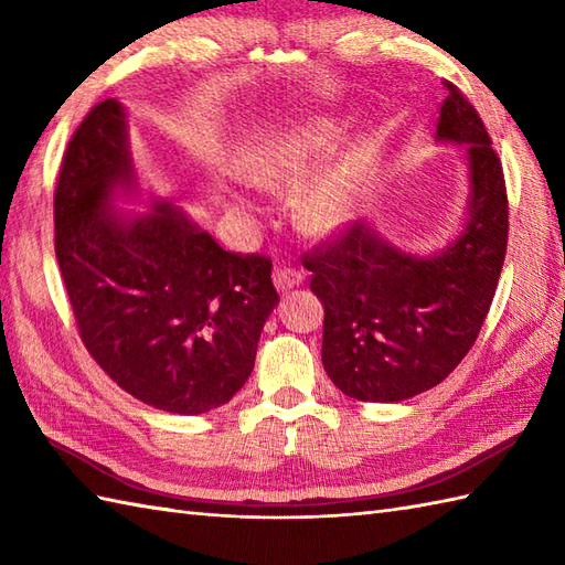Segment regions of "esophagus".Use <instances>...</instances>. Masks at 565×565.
<instances>
[{
	"label": "esophagus",
	"mask_w": 565,
	"mask_h": 565,
	"mask_svg": "<svg viewBox=\"0 0 565 565\" xmlns=\"http://www.w3.org/2000/svg\"><path fill=\"white\" fill-rule=\"evenodd\" d=\"M271 279H274L276 289L289 291V289H294V286H298V284L303 281V271L301 269H294V267H279V269H274Z\"/></svg>",
	"instance_id": "esophagus-1"
}]
</instances>
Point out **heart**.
Masks as SVG:
<instances>
[{"mask_svg": "<svg viewBox=\"0 0 565 565\" xmlns=\"http://www.w3.org/2000/svg\"><path fill=\"white\" fill-rule=\"evenodd\" d=\"M334 134H338V128L332 124H310L296 128L284 138H276L274 142H269L267 150H264L262 170L276 179L296 177L298 172L306 170L308 162L318 160L320 154H326L332 148ZM362 167L364 162L359 154H344L342 162L334 167L330 174L322 177L303 196V218L313 227H320V231H328V227L338 225L344 218L347 203L352 199V191L359 174H362Z\"/></svg>", "mask_w": 565, "mask_h": 565, "instance_id": "b5f03b06", "label": "heart"}]
</instances>
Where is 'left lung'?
<instances>
[{
  "label": "left lung",
  "mask_w": 565,
  "mask_h": 565,
  "mask_svg": "<svg viewBox=\"0 0 565 565\" xmlns=\"http://www.w3.org/2000/svg\"><path fill=\"white\" fill-rule=\"evenodd\" d=\"M437 140L466 146L468 218L431 257L354 223L303 255L322 308V366L344 395L398 403L435 388L471 350L508 252V189L481 116L444 82Z\"/></svg>",
  "instance_id": "1"
}]
</instances>
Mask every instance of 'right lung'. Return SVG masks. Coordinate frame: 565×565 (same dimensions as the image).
Listing matches in <instances>:
<instances>
[{
	"mask_svg": "<svg viewBox=\"0 0 565 565\" xmlns=\"http://www.w3.org/2000/svg\"><path fill=\"white\" fill-rule=\"evenodd\" d=\"M138 191L126 109L104 99L72 134L55 186V257L79 338L106 374L164 413L201 415L245 386L279 303L271 262L225 252L170 203L114 211Z\"/></svg>",
	"mask_w": 565,
	"mask_h": 565,
	"instance_id": "1",
	"label": "right lung"
}]
</instances>
